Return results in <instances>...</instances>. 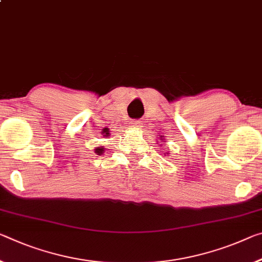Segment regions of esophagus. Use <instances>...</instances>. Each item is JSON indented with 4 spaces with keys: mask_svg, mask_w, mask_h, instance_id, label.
Segmentation results:
<instances>
[{
    "mask_svg": "<svg viewBox=\"0 0 262 262\" xmlns=\"http://www.w3.org/2000/svg\"><path fill=\"white\" fill-rule=\"evenodd\" d=\"M130 126L140 128V127H142V121H140V120H133V121L130 122Z\"/></svg>",
    "mask_w": 262,
    "mask_h": 262,
    "instance_id": "obj_1",
    "label": "esophagus"
}]
</instances>
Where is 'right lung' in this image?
Wrapping results in <instances>:
<instances>
[{"instance_id":"obj_1","label":"right lung","mask_w":262,"mask_h":262,"mask_svg":"<svg viewBox=\"0 0 262 262\" xmlns=\"http://www.w3.org/2000/svg\"><path fill=\"white\" fill-rule=\"evenodd\" d=\"M97 150H100V151H102V149H100V148H99V149H97Z\"/></svg>"}]
</instances>
